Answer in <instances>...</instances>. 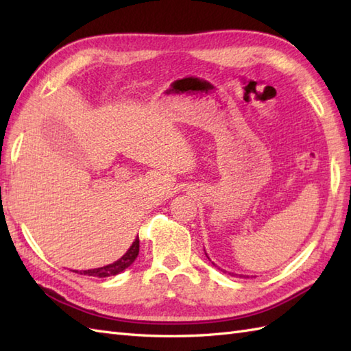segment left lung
Listing matches in <instances>:
<instances>
[{
	"label": "left lung",
	"mask_w": 351,
	"mask_h": 351,
	"mask_svg": "<svg viewBox=\"0 0 351 351\" xmlns=\"http://www.w3.org/2000/svg\"><path fill=\"white\" fill-rule=\"evenodd\" d=\"M229 274H230V273H229Z\"/></svg>",
	"instance_id": "left-lung-1"
}]
</instances>
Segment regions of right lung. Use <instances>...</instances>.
I'll return each instance as SVG.
<instances>
[{
  "label": "right lung",
  "mask_w": 351,
  "mask_h": 351,
  "mask_svg": "<svg viewBox=\"0 0 351 351\" xmlns=\"http://www.w3.org/2000/svg\"><path fill=\"white\" fill-rule=\"evenodd\" d=\"M138 250H140V241L137 237L136 241H134L131 247L128 249V252H126L121 259H117L116 263L104 265L99 268H92V270H83V271H80V274L93 276V278H108V276H116L119 273H122L125 268H128L134 263V261H136V258L138 255ZM75 273H78V271H75Z\"/></svg>",
  "instance_id": "obj_1"
}]
</instances>
